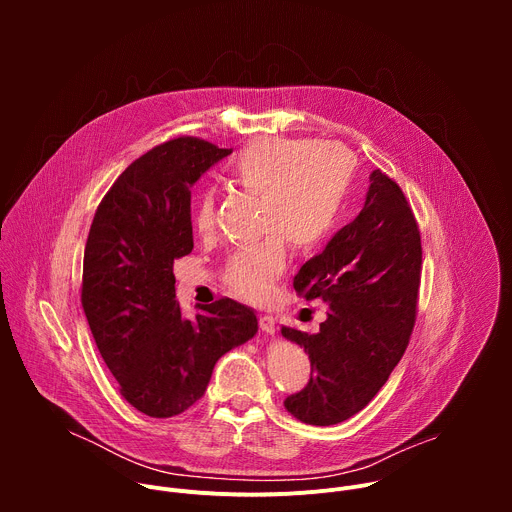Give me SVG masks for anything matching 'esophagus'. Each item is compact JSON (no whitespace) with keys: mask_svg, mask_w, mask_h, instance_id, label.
<instances>
[{"mask_svg":"<svg viewBox=\"0 0 512 512\" xmlns=\"http://www.w3.org/2000/svg\"><path fill=\"white\" fill-rule=\"evenodd\" d=\"M259 328H261L265 334H273V332H275V318L269 316V314H261V316H259Z\"/></svg>","mask_w":512,"mask_h":512,"instance_id":"obj_1","label":"esophagus"}]
</instances>
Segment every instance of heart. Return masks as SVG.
Listing matches in <instances>:
<instances>
[{"instance_id": "obj_1", "label": "heart", "mask_w": 512, "mask_h": 512, "mask_svg": "<svg viewBox=\"0 0 512 512\" xmlns=\"http://www.w3.org/2000/svg\"><path fill=\"white\" fill-rule=\"evenodd\" d=\"M229 174L237 188L261 198L259 229L267 235L229 257L225 279L237 296L257 302L269 296L285 269V238L298 249H312L338 227L354 160L334 141L265 137L247 145ZM214 218V196L202 192L192 210L194 229L210 233Z\"/></svg>"}]
</instances>
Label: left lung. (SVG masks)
<instances>
[{
	"instance_id": "8db88e82",
	"label": "left lung",
	"mask_w": 512,
	"mask_h": 512,
	"mask_svg": "<svg viewBox=\"0 0 512 512\" xmlns=\"http://www.w3.org/2000/svg\"><path fill=\"white\" fill-rule=\"evenodd\" d=\"M362 210L306 261L294 289L328 304L320 332L281 328L312 364L308 385L283 405L310 425H334L367 407L401 360L415 326L421 237L395 180L371 174Z\"/></svg>"
}]
</instances>
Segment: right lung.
<instances>
[{"instance_id":"1","label":"right lung","mask_w":512,"mask_h":512,"mask_svg":"<svg viewBox=\"0 0 512 512\" xmlns=\"http://www.w3.org/2000/svg\"><path fill=\"white\" fill-rule=\"evenodd\" d=\"M229 154L198 137L156 145L115 180L89 231L83 310L121 395L150 417L192 407L216 360L257 332L255 312L231 298L194 320L176 300L174 259L194 247L190 186Z\"/></svg>"}]
</instances>
